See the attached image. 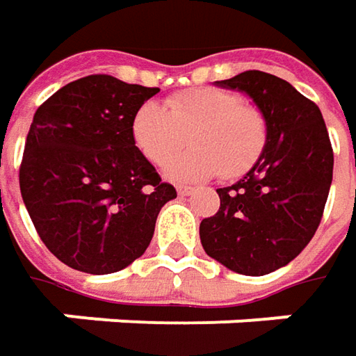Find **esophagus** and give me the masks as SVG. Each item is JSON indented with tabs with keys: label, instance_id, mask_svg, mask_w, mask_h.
<instances>
[{
	"label": "esophagus",
	"instance_id": "34e87169",
	"mask_svg": "<svg viewBox=\"0 0 356 356\" xmlns=\"http://www.w3.org/2000/svg\"><path fill=\"white\" fill-rule=\"evenodd\" d=\"M176 190H178V194H180V196H190V194L194 192V188H192V186H178Z\"/></svg>",
	"mask_w": 356,
	"mask_h": 356
}]
</instances>
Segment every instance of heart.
Segmentation results:
<instances>
[{"instance_id":"b5f03b06","label":"heart","mask_w":356,"mask_h":356,"mask_svg":"<svg viewBox=\"0 0 356 356\" xmlns=\"http://www.w3.org/2000/svg\"><path fill=\"white\" fill-rule=\"evenodd\" d=\"M134 146L150 164L164 166L187 142L195 148L170 163L166 174L178 182L238 178L252 168L266 146V118L259 108L222 89H190L164 104H140L130 124Z\"/></svg>"}]
</instances>
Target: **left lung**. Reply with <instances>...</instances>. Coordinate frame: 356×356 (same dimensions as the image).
I'll return each mask as SVG.
<instances>
[{"instance_id":"obj_1","label":"left lung","mask_w":356,"mask_h":356,"mask_svg":"<svg viewBox=\"0 0 356 356\" xmlns=\"http://www.w3.org/2000/svg\"><path fill=\"white\" fill-rule=\"evenodd\" d=\"M243 90L266 118V148L239 182L218 188L220 210L204 218L206 253L241 275H266L305 250L321 224L333 180V146L319 106L287 81L243 71L218 81Z\"/></svg>"}]
</instances>
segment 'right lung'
<instances>
[{"mask_svg": "<svg viewBox=\"0 0 356 356\" xmlns=\"http://www.w3.org/2000/svg\"><path fill=\"white\" fill-rule=\"evenodd\" d=\"M156 92L89 75L37 108L21 196L41 241L65 266L92 275L124 269L146 252L160 208L176 198L130 132L136 108Z\"/></svg>", "mask_w": 356, "mask_h": 356, "instance_id": "1", "label": "right lung"}]
</instances>
